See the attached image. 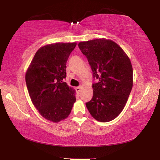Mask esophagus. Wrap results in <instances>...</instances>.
Here are the masks:
<instances>
[{
  "mask_svg": "<svg viewBox=\"0 0 160 160\" xmlns=\"http://www.w3.org/2000/svg\"><path fill=\"white\" fill-rule=\"evenodd\" d=\"M75 90H76L78 93H80L81 91V88L80 87H77V88H75Z\"/></svg>",
  "mask_w": 160,
  "mask_h": 160,
  "instance_id": "1",
  "label": "esophagus"
}]
</instances>
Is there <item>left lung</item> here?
I'll list each match as a JSON object with an SVG mask.
<instances>
[{
	"label": "left lung",
	"instance_id": "left-lung-1",
	"mask_svg": "<svg viewBox=\"0 0 160 160\" xmlns=\"http://www.w3.org/2000/svg\"><path fill=\"white\" fill-rule=\"evenodd\" d=\"M86 56L97 82L93 97L86 102L96 120L109 122L122 112L132 87V68L128 56L112 40L93 39L78 44Z\"/></svg>",
	"mask_w": 160,
	"mask_h": 160
}]
</instances>
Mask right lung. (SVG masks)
I'll return each instance as SVG.
<instances>
[{"mask_svg": "<svg viewBox=\"0 0 160 160\" xmlns=\"http://www.w3.org/2000/svg\"><path fill=\"white\" fill-rule=\"evenodd\" d=\"M76 43H56L35 53L25 80L32 103L43 117L53 122L67 118L76 100L75 91L63 82L66 62Z\"/></svg>", "mask_w": 160, "mask_h": 160, "instance_id": "obj_1", "label": "right lung"}]
</instances>
